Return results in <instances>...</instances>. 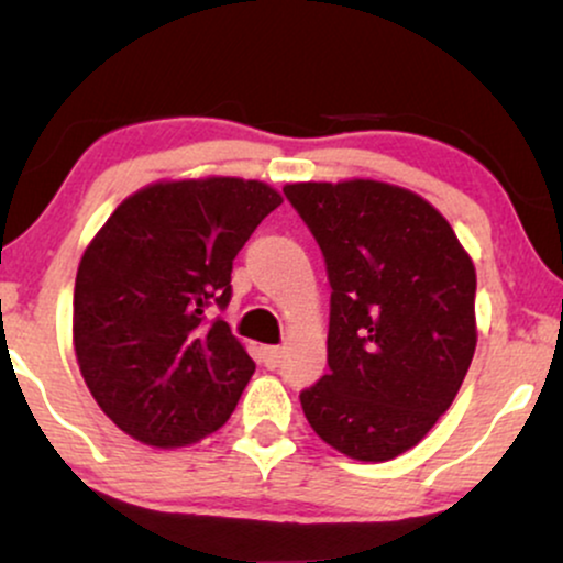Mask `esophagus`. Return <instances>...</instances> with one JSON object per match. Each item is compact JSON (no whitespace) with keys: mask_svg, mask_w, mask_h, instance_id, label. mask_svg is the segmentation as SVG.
Masks as SVG:
<instances>
[{"mask_svg":"<svg viewBox=\"0 0 563 563\" xmlns=\"http://www.w3.org/2000/svg\"><path fill=\"white\" fill-rule=\"evenodd\" d=\"M283 357V346H262V363L273 371V367L280 365Z\"/></svg>","mask_w":563,"mask_h":563,"instance_id":"34e87169","label":"esophagus"}]
</instances>
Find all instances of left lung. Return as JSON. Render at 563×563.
I'll use <instances>...</instances> for the list:
<instances>
[{
  "label": "left lung",
  "instance_id": "left-lung-1",
  "mask_svg": "<svg viewBox=\"0 0 563 563\" xmlns=\"http://www.w3.org/2000/svg\"><path fill=\"white\" fill-rule=\"evenodd\" d=\"M331 280L328 367L301 391L309 426L346 457L384 463L434 429L476 349V269L429 200L378 179L290 183Z\"/></svg>",
  "mask_w": 563,
  "mask_h": 563
}]
</instances>
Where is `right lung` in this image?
Segmentation results:
<instances>
[{"instance_id":"add662e5","label":"right lung","mask_w":563,"mask_h":563,"mask_svg":"<svg viewBox=\"0 0 563 563\" xmlns=\"http://www.w3.org/2000/svg\"><path fill=\"white\" fill-rule=\"evenodd\" d=\"M283 196L260 179H158L115 206L84 249L74 349L100 410L158 450L228 423L256 365L206 307L230 301L232 260Z\"/></svg>"}]
</instances>
